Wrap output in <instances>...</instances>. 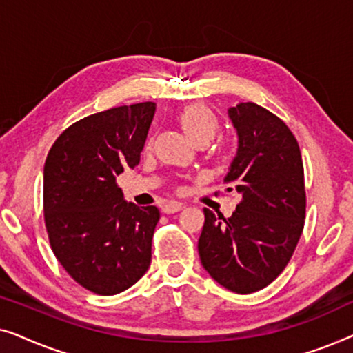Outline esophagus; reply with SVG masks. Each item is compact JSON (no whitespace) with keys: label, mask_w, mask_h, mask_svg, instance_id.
I'll use <instances>...</instances> for the list:
<instances>
[{"label":"esophagus","mask_w":353,"mask_h":353,"mask_svg":"<svg viewBox=\"0 0 353 353\" xmlns=\"http://www.w3.org/2000/svg\"><path fill=\"white\" fill-rule=\"evenodd\" d=\"M183 207H185V205H183L181 202L172 201V202H167V204H163L162 212H163V214L170 215V214H175V212H180V210L183 209Z\"/></svg>","instance_id":"1"}]
</instances>
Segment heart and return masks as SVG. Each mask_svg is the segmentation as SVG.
I'll return each instance as SVG.
<instances>
[{"label": "heart", "mask_w": 353, "mask_h": 353, "mask_svg": "<svg viewBox=\"0 0 353 353\" xmlns=\"http://www.w3.org/2000/svg\"><path fill=\"white\" fill-rule=\"evenodd\" d=\"M178 122L192 143L199 141V139L210 141L220 127L216 115L202 104H191L183 109L178 115Z\"/></svg>", "instance_id": "heart-1"}]
</instances>
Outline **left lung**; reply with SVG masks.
I'll return each instance as SVG.
<instances>
[{
    "instance_id": "8db88e82",
    "label": "left lung",
    "mask_w": 353,
    "mask_h": 353,
    "mask_svg": "<svg viewBox=\"0 0 353 353\" xmlns=\"http://www.w3.org/2000/svg\"><path fill=\"white\" fill-rule=\"evenodd\" d=\"M238 151L223 180L243 196L225 219L204 209L202 267L221 286L250 294L283 272L305 220V186L299 144L288 125L254 103L228 109ZM231 191V188H228Z\"/></svg>"
}]
</instances>
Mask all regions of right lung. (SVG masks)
I'll list each match as a JSON object with an SVG mask.
<instances>
[{"label": "right lung", "instance_id": "obj_1", "mask_svg": "<svg viewBox=\"0 0 353 353\" xmlns=\"http://www.w3.org/2000/svg\"><path fill=\"white\" fill-rule=\"evenodd\" d=\"M156 103L120 105L79 120L52 144L43 173V209L56 259L101 296L133 286L151 265L156 205L127 202L115 183L134 168Z\"/></svg>", "mask_w": 353, "mask_h": 353}]
</instances>
